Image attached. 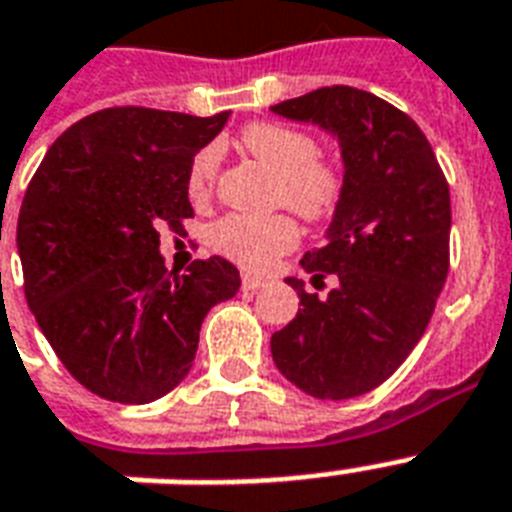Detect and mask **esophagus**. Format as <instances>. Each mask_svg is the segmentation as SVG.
<instances>
[{
    "label": "esophagus",
    "mask_w": 512,
    "mask_h": 512,
    "mask_svg": "<svg viewBox=\"0 0 512 512\" xmlns=\"http://www.w3.org/2000/svg\"><path fill=\"white\" fill-rule=\"evenodd\" d=\"M265 284L263 276H255V273H244L241 276V287L249 289V292H255V289H260Z\"/></svg>",
    "instance_id": "1"
}]
</instances>
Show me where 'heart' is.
Returning <instances> with one entry per match:
<instances>
[{"label":"heart","instance_id":"b5f03b06","mask_svg":"<svg viewBox=\"0 0 512 512\" xmlns=\"http://www.w3.org/2000/svg\"><path fill=\"white\" fill-rule=\"evenodd\" d=\"M241 143L249 154L268 164L281 177L279 204H287L308 220H324L337 209L345 177L335 162L319 154V143L308 132L279 122H255L244 127ZM220 175V146L209 143L193 154L185 175V188L193 201H209ZM300 239L297 223L289 215L252 217L225 215L209 228L215 252L249 271L268 265L295 247Z\"/></svg>","mask_w":512,"mask_h":512}]
</instances>
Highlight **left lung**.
<instances>
[{"instance_id": "1", "label": "left lung", "mask_w": 512, "mask_h": 512, "mask_svg": "<svg viewBox=\"0 0 512 512\" xmlns=\"http://www.w3.org/2000/svg\"><path fill=\"white\" fill-rule=\"evenodd\" d=\"M273 114L313 122L340 140L345 188L327 244L300 265L313 287L289 276L300 305L273 332L279 372L313 398L364 396L404 364L428 329L449 273V183L425 132L388 100L356 87H321Z\"/></svg>"}]
</instances>
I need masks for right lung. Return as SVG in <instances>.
<instances>
[{
  "label": "right lung",
  "mask_w": 512,
  "mask_h": 512,
  "mask_svg": "<svg viewBox=\"0 0 512 512\" xmlns=\"http://www.w3.org/2000/svg\"><path fill=\"white\" fill-rule=\"evenodd\" d=\"M225 122L228 111L103 108L71 124L28 183L18 215L28 308L95 396H167L191 369L209 308L239 292L223 257L177 273L159 255V228L180 233L193 217L188 164Z\"/></svg>",
  "instance_id": "add662e5"
}]
</instances>
